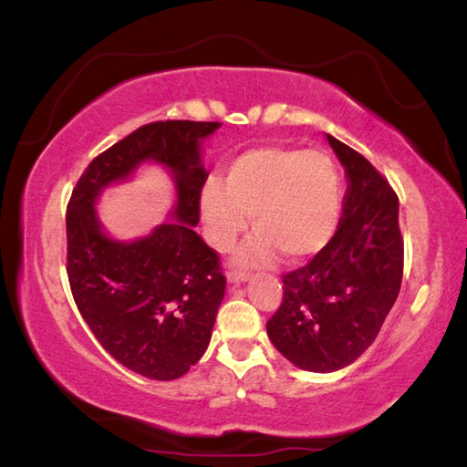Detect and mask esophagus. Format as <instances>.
Segmentation results:
<instances>
[{"label":"esophagus","instance_id":"1","mask_svg":"<svg viewBox=\"0 0 467 467\" xmlns=\"http://www.w3.org/2000/svg\"><path fill=\"white\" fill-rule=\"evenodd\" d=\"M227 279H229V283H244L250 279V273L242 271V268H229Z\"/></svg>","mask_w":467,"mask_h":467}]
</instances>
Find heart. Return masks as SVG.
I'll use <instances>...</instances> for the list:
<instances>
[{
	"mask_svg": "<svg viewBox=\"0 0 467 467\" xmlns=\"http://www.w3.org/2000/svg\"><path fill=\"white\" fill-rule=\"evenodd\" d=\"M342 204L340 176L328 155L316 150L263 145L227 163L223 182L209 180L201 192L204 234L225 252L252 227L244 260L268 263L276 252L304 260L334 235Z\"/></svg>",
	"mask_w": 467,
	"mask_h": 467,
	"instance_id": "heart-1",
	"label": "heart"
}]
</instances>
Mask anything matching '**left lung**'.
<instances>
[{"mask_svg":"<svg viewBox=\"0 0 467 467\" xmlns=\"http://www.w3.org/2000/svg\"><path fill=\"white\" fill-rule=\"evenodd\" d=\"M348 191L337 234L306 266L283 275L268 338L299 369L328 373L361 357L394 307L404 273L398 194L353 147L328 135Z\"/></svg>","mask_w":467,"mask_h":467,"instance_id":"left-lung-1","label":"left lung"}]
</instances>
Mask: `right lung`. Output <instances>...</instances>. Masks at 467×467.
<instances>
[{
	"instance_id": "1",
	"label": "right lung",
	"mask_w": 467,
	"mask_h": 467,
	"mask_svg": "<svg viewBox=\"0 0 467 467\" xmlns=\"http://www.w3.org/2000/svg\"><path fill=\"white\" fill-rule=\"evenodd\" d=\"M221 127L207 120H158L139 127L88 163L67 202V276L89 330L120 365L143 378L178 379L209 347L225 293L219 254L202 242L201 192L207 171L199 143ZM155 159L172 170L176 222L143 241H109L93 201L104 185Z\"/></svg>"
}]
</instances>
